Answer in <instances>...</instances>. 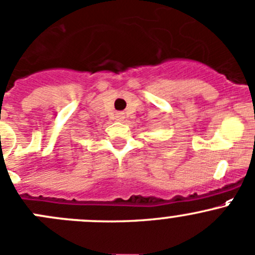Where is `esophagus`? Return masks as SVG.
<instances>
[{
  "mask_svg": "<svg viewBox=\"0 0 255 255\" xmlns=\"http://www.w3.org/2000/svg\"><path fill=\"white\" fill-rule=\"evenodd\" d=\"M116 120L122 122V121L125 120V115H123V113H117V115H116Z\"/></svg>",
  "mask_w": 255,
  "mask_h": 255,
  "instance_id": "esophagus-1",
  "label": "esophagus"
}]
</instances>
